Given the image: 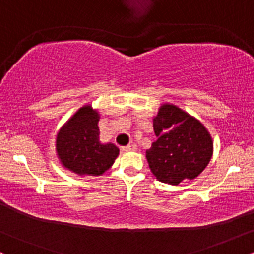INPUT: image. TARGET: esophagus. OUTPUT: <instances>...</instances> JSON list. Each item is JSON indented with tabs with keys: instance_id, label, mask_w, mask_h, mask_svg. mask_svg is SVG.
I'll return each mask as SVG.
<instances>
[{
	"instance_id": "obj_1",
	"label": "esophagus",
	"mask_w": 254,
	"mask_h": 254,
	"mask_svg": "<svg viewBox=\"0 0 254 254\" xmlns=\"http://www.w3.org/2000/svg\"><path fill=\"white\" fill-rule=\"evenodd\" d=\"M122 149H123L124 151H135V150H137V147H136V144H127V147H123Z\"/></svg>"
}]
</instances>
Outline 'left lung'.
Masks as SVG:
<instances>
[{
	"mask_svg": "<svg viewBox=\"0 0 254 254\" xmlns=\"http://www.w3.org/2000/svg\"><path fill=\"white\" fill-rule=\"evenodd\" d=\"M157 137L145 151L151 173L159 182L178 185L194 179L212 156V138L198 119L172 104H164L153 119Z\"/></svg>",
	"mask_w": 254,
	"mask_h": 254,
	"instance_id": "obj_1",
	"label": "left lung"
}]
</instances>
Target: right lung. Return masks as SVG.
<instances>
[{"instance_id":"1","label":"right lung","mask_w":254,"mask_h":254,"mask_svg":"<svg viewBox=\"0 0 254 254\" xmlns=\"http://www.w3.org/2000/svg\"><path fill=\"white\" fill-rule=\"evenodd\" d=\"M99 119L98 111L84 105L57 133L56 151L61 164L78 176H101L119 154L113 143L99 141Z\"/></svg>"}]
</instances>
